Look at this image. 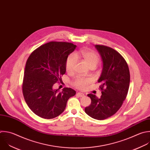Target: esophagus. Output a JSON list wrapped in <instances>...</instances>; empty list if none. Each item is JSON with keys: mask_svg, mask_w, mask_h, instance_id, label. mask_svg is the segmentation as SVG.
<instances>
[{"mask_svg": "<svg viewBox=\"0 0 150 150\" xmlns=\"http://www.w3.org/2000/svg\"><path fill=\"white\" fill-rule=\"evenodd\" d=\"M77 95L79 96V97H83V96H85V94L83 93H81V92H78Z\"/></svg>", "mask_w": 150, "mask_h": 150, "instance_id": "obj_1", "label": "esophagus"}]
</instances>
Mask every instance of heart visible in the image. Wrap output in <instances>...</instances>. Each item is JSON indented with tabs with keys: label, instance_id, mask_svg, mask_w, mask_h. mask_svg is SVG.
<instances>
[{
	"label": "heart",
	"instance_id": "1",
	"mask_svg": "<svg viewBox=\"0 0 150 150\" xmlns=\"http://www.w3.org/2000/svg\"><path fill=\"white\" fill-rule=\"evenodd\" d=\"M77 58L82 59L89 68L96 67L99 61V58L95 52L90 51L89 49H82L81 51L75 54V56L71 55L68 57L65 64L66 71L68 73L74 72V68L77 64ZM92 82L90 78H84L78 77L73 82L74 86L80 89H85L87 86Z\"/></svg>",
	"mask_w": 150,
	"mask_h": 150
}]
</instances>
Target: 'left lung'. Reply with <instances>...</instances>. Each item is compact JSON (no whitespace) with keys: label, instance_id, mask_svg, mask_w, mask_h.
<instances>
[{"label":"left lung","instance_id":"1","mask_svg":"<svg viewBox=\"0 0 150 150\" xmlns=\"http://www.w3.org/2000/svg\"><path fill=\"white\" fill-rule=\"evenodd\" d=\"M103 61V69L98 82L102 90L100 98L89 93L91 105L85 112L92 118L103 120L115 114L121 108L128 93L130 75L124 58L114 49L104 45H95Z\"/></svg>","mask_w":150,"mask_h":150}]
</instances>
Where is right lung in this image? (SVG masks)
I'll return each mask as SVG.
<instances>
[{"label":"right lung","mask_w":150,"mask_h":150,"mask_svg":"<svg viewBox=\"0 0 150 150\" xmlns=\"http://www.w3.org/2000/svg\"><path fill=\"white\" fill-rule=\"evenodd\" d=\"M76 45L63 42L45 43L30 54L24 72L22 91L25 100L32 111L45 119L59 116L65 110L69 98L76 91L71 88L54 89V85L66 72L68 55Z\"/></svg>","instance_id":"right-lung-1"}]
</instances>
